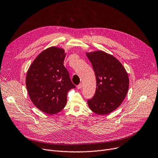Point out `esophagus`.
<instances>
[{
  "instance_id": "1",
  "label": "esophagus",
  "mask_w": 158,
  "mask_h": 158,
  "mask_svg": "<svg viewBox=\"0 0 158 158\" xmlns=\"http://www.w3.org/2000/svg\"><path fill=\"white\" fill-rule=\"evenodd\" d=\"M82 85L81 83H80L79 85H78L77 86V89H81V88H82Z\"/></svg>"
}]
</instances>
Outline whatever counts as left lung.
<instances>
[{"instance_id":"left-lung-1","label":"left lung","mask_w":158,"mask_h":158,"mask_svg":"<svg viewBox=\"0 0 158 158\" xmlns=\"http://www.w3.org/2000/svg\"><path fill=\"white\" fill-rule=\"evenodd\" d=\"M95 72L97 88L88 100L89 109L98 114H107L116 110L126 98L129 89L128 74L114 56L103 51L86 53Z\"/></svg>"}]
</instances>
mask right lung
Returning a JSON list of instances; mask_svg holds the SVG:
<instances>
[{"instance_id": "1", "label": "right lung", "mask_w": 158, "mask_h": 158, "mask_svg": "<svg viewBox=\"0 0 158 158\" xmlns=\"http://www.w3.org/2000/svg\"><path fill=\"white\" fill-rule=\"evenodd\" d=\"M65 56L63 48H48L36 57L27 73L26 87L31 100L49 114L64 108L68 92L76 88L63 65Z\"/></svg>"}]
</instances>
